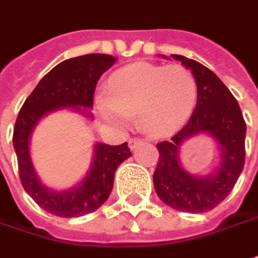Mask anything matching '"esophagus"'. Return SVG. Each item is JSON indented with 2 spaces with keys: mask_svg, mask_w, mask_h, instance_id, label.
Returning a JSON list of instances; mask_svg holds the SVG:
<instances>
[{
  "mask_svg": "<svg viewBox=\"0 0 258 258\" xmlns=\"http://www.w3.org/2000/svg\"><path fill=\"white\" fill-rule=\"evenodd\" d=\"M141 143H143V140H141V138H130L128 147L131 148V150H136L137 146H140Z\"/></svg>",
  "mask_w": 258,
  "mask_h": 258,
  "instance_id": "34e87169",
  "label": "esophagus"
}]
</instances>
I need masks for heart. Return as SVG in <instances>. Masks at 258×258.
Here are the masks:
<instances>
[{
	"label": "heart",
	"mask_w": 258,
	"mask_h": 258,
	"mask_svg": "<svg viewBox=\"0 0 258 258\" xmlns=\"http://www.w3.org/2000/svg\"><path fill=\"white\" fill-rule=\"evenodd\" d=\"M197 101V81L188 68L137 62L115 71L107 93L97 97L101 120L125 130L138 114V122L153 136H167L188 120Z\"/></svg>",
	"instance_id": "b5f03b06"
}]
</instances>
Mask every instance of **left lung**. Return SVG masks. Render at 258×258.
I'll list each match as a JSON object with an SVG mask.
<instances>
[{"instance_id":"1","label":"left lung","mask_w":258,"mask_h":258,"mask_svg":"<svg viewBox=\"0 0 258 258\" xmlns=\"http://www.w3.org/2000/svg\"><path fill=\"white\" fill-rule=\"evenodd\" d=\"M171 58L191 70L197 81V104L184 128L157 144L160 160L153 175L154 188L171 209L204 213L226 199L243 171L245 121L234 95L211 70L184 55ZM203 134L218 143L219 163L210 173L191 174L182 167L179 150L187 139Z\"/></svg>"}]
</instances>
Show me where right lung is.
<instances>
[{"label": "right lung", "instance_id": "1", "mask_svg": "<svg viewBox=\"0 0 258 258\" xmlns=\"http://www.w3.org/2000/svg\"><path fill=\"white\" fill-rule=\"evenodd\" d=\"M115 61L117 58L112 55L87 54L59 62L37 84L17 117L13 143L24 190L41 209L54 216L80 217L100 209L111 194L115 170L131 157V151L127 143L120 146L95 143L91 164L84 178L71 188L54 190L41 181L32 164V131L41 118L59 110H71L93 120L90 110L93 108L97 83Z\"/></svg>", "mask_w": 258, "mask_h": 258}]
</instances>
